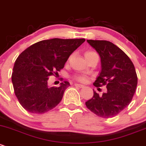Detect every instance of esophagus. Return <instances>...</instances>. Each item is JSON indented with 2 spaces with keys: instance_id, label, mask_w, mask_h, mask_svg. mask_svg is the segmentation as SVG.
I'll list each match as a JSON object with an SVG mask.
<instances>
[{
  "instance_id": "obj_1",
  "label": "esophagus",
  "mask_w": 146,
  "mask_h": 146,
  "mask_svg": "<svg viewBox=\"0 0 146 146\" xmlns=\"http://www.w3.org/2000/svg\"><path fill=\"white\" fill-rule=\"evenodd\" d=\"M74 86H78V87H79V88H83L84 86V85L80 84H74Z\"/></svg>"
}]
</instances>
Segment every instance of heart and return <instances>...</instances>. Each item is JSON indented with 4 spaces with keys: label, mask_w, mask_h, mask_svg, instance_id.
<instances>
[{
    "label": "heart",
    "mask_w": 146,
    "mask_h": 146,
    "mask_svg": "<svg viewBox=\"0 0 146 146\" xmlns=\"http://www.w3.org/2000/svg\"><path fill=\"white\" fill-rule=\"evenodd\" d=\"M90 53H93V52H85V54H90ZM74 79H76V81H79L80 82H86L87 81V77L84 74H76L74 76Z\"/></svg>",
    "instance_id": "heart-1"
}]
</instances>
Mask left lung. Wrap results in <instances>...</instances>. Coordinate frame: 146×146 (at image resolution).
I'll use <instances>...</instances> for the list:
<instances>
[{"mask_svg":"<svg viewBox=\"0 0 146 146\" xmlns=\"http://www.w3.org/2000/svg\"><path fill=\"white\" fill-rule=\"evenodd\" d=\"M101 58L102 71L94 85H106L107 91L99 96L94 91L92 99L86 102L91 111L102 118L119 114L131 103L135 94L138 77L133 64L123 51L106 40H86Z\"/></svg>","mask_w":146,"mask_h":146,"instance_id":"1","label":"left lung"}]
</instances>
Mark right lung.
<instances>
[{"mask_svg": "<svg viewBox=\"0 0 146 146\" xmlns=\"http://www.w3.org/2000/svg\"><path fill=\"white\" fill-rule=\"evenodd\" d=\"M85 39L53 38L27 47L17 58L12 74L15 96L21 106L33 113H44L61 102L70 82L59 87L47 84L49 76L58 74L70 54Z\"/></svg>", "mask_w": 146, "mask_h": 146, "instance_id": "1", "label": "right lung"}]
</instances>
